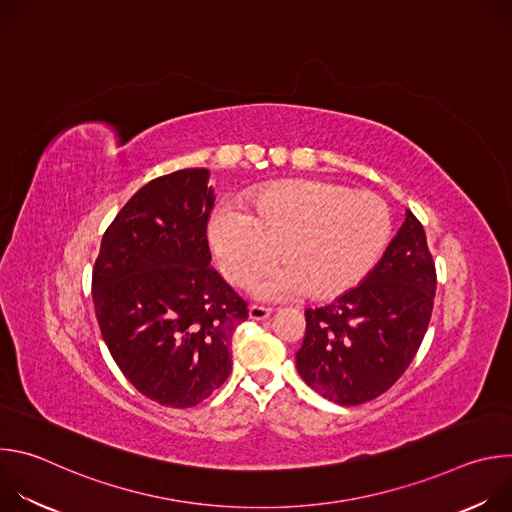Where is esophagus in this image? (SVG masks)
<instances>
[{"instance_id":"obj_1","label":"esophagus","mask_w":512,"mask_h":512,"mask_svg":"<svg viewBox=\"0 0 512 512\" xmlns=\"http://www.w3.org/2000/svg\"><path fill=\"white\" fill-rule=\"evenodd\" d=\"M271 308H265V306H257V304H253V306H249V318L251 320H265V318H269L271 316Z\"/></svg>"}]
</instances>
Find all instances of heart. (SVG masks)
<instances>
[{"mask_svg": "<svg viewBox=\"0 0 512 512\" xmlns=\"http://www.w3.org/2000/svg\"><path fill=\"white\" fill-rule=\"evenodd\" d=\"M393 231L387 202L373 192L300 180L271 186L247 200V212H216L208 227L225 277L247 287L271 261L281 267L263 294L334 298L356 285L385 253Z\"/></svg>", "mask_w": 512, "mask_h": 512, "instance_id": "b5f03b06", "label": "heart"}]
</instances>
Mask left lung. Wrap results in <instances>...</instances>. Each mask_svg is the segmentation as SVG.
I'll use <instances>...</instances> for the list:
<instances>
[{
  "mask_svg": "<svg viewBox=\"0 0 512 512\" xmlns=\"http://www.w3.org/2000/svg\"><path fill=\"white\" fill-rule=\"evenodd\" d=\"M435 263L417 216L389 243L377 267L332 304L306 310L298 373L322 397L360 405L389 391L415 358L435 298Z\"/></svg>",
  "mask_w": 512,
  "mask_h": 512,
  "instance_id": "obj_1",
  "label": "left lung"
}]
</instances>
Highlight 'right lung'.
Masks as SVG:
<instances>
[{"mask_svg":"<svg viewBox=\"0 0 512 512\" xmlns=\"http://www.w3.org/2000/svg\"><path fill=\"white\" fill-rule=\"evenodd\" d=\"M208 170L186 168L137 190L107 227L93 267L103 340L125 379L174 409L202 403L233 367L247 302L210 265Z\"/></svg>","mask_w":512,"mask_h":512,"instance_id":"obj_1","label":"right lung"}]
</instances>
